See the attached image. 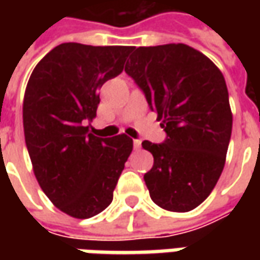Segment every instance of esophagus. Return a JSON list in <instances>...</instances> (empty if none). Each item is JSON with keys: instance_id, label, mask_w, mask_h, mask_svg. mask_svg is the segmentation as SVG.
I'll return each mask as SVG.
<instances>
[{"instance_id": "esophagus-1", "label": "esophagus", "mask_w": 260, "mask_h": 260, "mask_svg": "<svg viewBox=\"0 0 260 260\" xmlns=\"http://www.w3.org/2000/svg\"><path fill=\"white\" fill-rule=\"evenodd\" d=\"M141 146H142L141 139H135V141H134V147H135L136 150H138V149H141Z\"/></svg>"}]
</instances>
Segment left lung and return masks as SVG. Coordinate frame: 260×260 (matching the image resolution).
I'll return each instance as SVG.
<instances>
[{
    "instance_id": "obj_1",
    "label": "left lung",
    "mask_w": 260,
    "mask_h": 260,
    "mask_svg": "<svg viewBox=\"0 0 260 260\" xmlns=\"http://www.w3.org/2000/svg\"><path fill=\"white\" fill-rule=\"evenodd\" d=\"M125 72L157 113L163 143L142 142L154 163L143 175L152 201L189 212L210 195L225 163L233 115L220 69L186 44L132 47Z\"/></svg>"
}]
</instances>
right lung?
I'll use <instances>...</instances> for the list:
<instances>
[{"mask_svg": "<svg viewBox=\"0 0 260 260\" xmlns=\"http://www.w3.org/2000/svg\"><path fill=\"white\" fill-rule=\"evenodd\" d=\"M132 47L62 43L36 65L23 99V129L39 185L61 212L89 218L113 202L134 142L99 138L100 87L118 76ZM90 125V124H89Z\"/></svg>", "mask_w": 260, "mask_h": 260, "instance_id": "add662e5", "label": "right lung"}]
</instances>
